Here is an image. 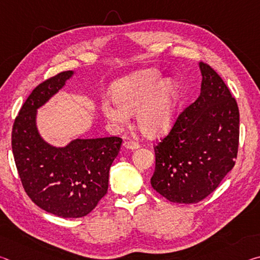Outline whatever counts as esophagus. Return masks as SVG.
Segmentation results:
<instances>
[{
	"instance_id": "1",
	"label": "esophagus",
	"mask_w": 260,
	"mask_h": 260,
	"mask_svg": "<svg viewBox=\"0 0 260 260\" xmlns=\"http://www.w3.org/2000/svg\"><path fill=\"white\" fill-rule=\"evenodd\" d=\"M124 147L126 149H132V150H134V149L140 148V144L133 140H127L124 142Z\"/></svg>"
}]
</instances>
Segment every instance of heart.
I'll use <instances>...</instances> for the list:
<instances>
[{
    "label": "heart",
    "instance_id": "b5f03b06",
    "mask_svg": "<svg viewBox=\"0 0 260 260\" xmlns=\"http://www.w3.org/2000/svg\"><path fill=\"white\" fill-rule=\"evenodd\" d=\"M112 99L103 100L101 111L114 126H124L136 112L141 133L156 138L172 126L179 101V85L156 70H142L112 85Z\"/></svg>",
    "mask_w": 260,
    "mask_h": 260
}]
</instances>
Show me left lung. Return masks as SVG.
Returning <instances> with one entry per match:
<instances>
[{
  "mask_svg": "<svg viewBox=\"0 0 260 260\" xmlns=\"http://www.w3.org/2000/svg\"><path fill=\"white\" fill-rule=\"evenodd\" d=\"M201 94L179 114L155 147L151 186L173 203H197L215 190L234 167L240 112L226 83L201 61Z\"/></svg>",
  "mask_w": 260,
  "mask_h": 260,
  "instance_id": "1",
  "label": "left lung"
}]
</instances>
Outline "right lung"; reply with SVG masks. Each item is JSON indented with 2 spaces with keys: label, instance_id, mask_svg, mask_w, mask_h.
Masks as SVG:
<instances>
[{
  "label": "right lung",
  "instance_id": "obj_1",
  "mask_svg": "<svg viewBox=\"0 0 260 260\" xmlns=\"http://www.w3.org/2000/svg\"><path fill=\"white\" fill-rule=\"evenodd\" d=\"M73 71L60 72L35 87L12 127L11 146L26 193L39 208L61 218H81L107 193L109 171L122 140L76 139L57 148L39 134L37 110L49 101Z\"/></svg>",
  "mask_w": 260,
  "mask_h": 260
}]
</instances>
